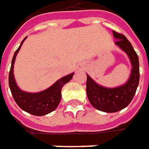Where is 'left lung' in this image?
<instances>
[{
    "instance_id": "8db88e82",
    "label": "left lung",
    "mask_w": 149,
    "mask_h": 149,
    "mask_svg": "<svg viewBox=\"0 0 149 149\" xmlns=\"http://www.w3.org/2000/svg\"><path fill=\"white\" fill-rule=\"evenodd\" d=\"M113 37L117 40L115 44L128 54L132 70L130 77L126 83L115 88H106L101 86L87 74L86 92L90 104L98 110L106 113L118 112L130 104L139 82V62L129 40L122 34L113 31Z\"/></svg>"
}]
</instances>
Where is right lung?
I'll list each match as a JSON object with an SVG mask.
<instances>
[{
    "instance_id": "1",
    "label": "right lung",
    "mask_w": 149,
    "mask_h": 149,
    "mask_svg": "<svg viewBox=\"0 0 149 149\" xmlns=\"http://www.w3.org/2000/svg\"><path fill=\"white\" fill-rule=\"evenodd\" d=\"M26 39V37L21 41L19 48L15 50L13 56L9 73V86L15 103L21 109L36 116H43L54 111L58 107L61 100V89L66 83H68L71 79L74 73L62 77L49 88L41 92L28 93L22 91L15 83L13 69L16 54H18V51L20 50Z\"/></svg>"
}]
</instances>
